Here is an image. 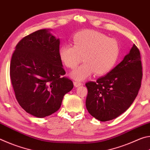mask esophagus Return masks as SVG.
I'll list each match as a JSON object with an SVG mask.
<instances>
[{
  "mask_svg": "<svg viewBox=\"0 0 150 150\" xmlns=\"http://www.w3.org/2000/svg\"><path fill=\"white\" fill-rule=\"evenodd\" d=\"M73 84H74V86L75 87H79V86L83 85L82 83L79 82V81H74Z\"/></svg>",
  "mask_w": 150,
  "mask_h": 150,
  "instance_id": "obj_1",
  "label": "esophagus"
}]
</instances>
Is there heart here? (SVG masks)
Masks as SVG:
<instances>
[{
    "mask_svg": "<svg viewBox=\"0 0 150 150\" xmlns=\"http://www.w3.org/2000/svg\"><path fill=\"white\" fill-rule=\"evenodd\" d=\"M72 41L73 45L64 44L59 47V57L70 69L75 68L82 59L85 62L71 73L73 79L82 81L94 73L103 75L115 67L120 52L115 39L100 32L87 30L77 33Z\"/></svg>",
    "mask_w": 150,
    "mask_h": 150,
    "instance_id": "heart-1",
    "label": "heart"
}]
</instances>
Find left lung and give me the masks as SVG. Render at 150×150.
Returning <instances> with one entry per match:
<instances>
[{"instance_id":"obj_1","label":"left lung","mask_w":150,"mask_h":150,"mask_svg":"<svg viewBox=\"0 0 150 150\" xmlns=\"http://www.w3.org/2000/svg\"><path fill=\"white\" fill-rule=\"evenodd\" d=\"M140 53L135 44L123 60L96 82L85 84L88 89L86 108L97 120H113L133 103L141 87Z\"/></svg>"}]
</instances>
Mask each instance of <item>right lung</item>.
I'll return each instance as SVG.
<instances>
[{"label":"right lung","instance_id":"1","mask_svg":"<svg viewBox=\"0 0 150 150\" xmlns=\"http://www.w3.org/2000/svg\"><path fill=\"white\" fill-rule=\"evenodd\" d=\"M42 29L29 34L15 48L10 75L16 100L26 112L44 118L59 110L73 88L59 57L60 40Z\"/></svg>","mask_w":150,"mask_h":150}]
</instances>
